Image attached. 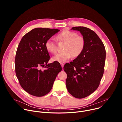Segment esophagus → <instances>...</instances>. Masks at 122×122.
Listing matches in <instances>:
<instances>
[{
    "label": "esophagus",
    "mask_w": 122,
    "mask_h": 122,
    "mask_svg": "<svg viewBox=\"0 0 122 122\" xmlns=\"http://www.w3.org/2000/svg\"><path fill=\"white\" fill-rule=\"evenodd\" d=\"M61 66H62V67L63 68V66H64V64L63 63H61Z\"/></svg>",
    "instance_id": "obj_1"
}]
</instances>
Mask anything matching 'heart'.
I'll return each mask as SVG.
<instances>
[{"instance_id":"heart-1","label":"heart","mask_w":122,"mask_h":122,"mask_svg":"<svg viewBox=\"0 0 122 122\" xmlns=\"http://www.w3.org/2000/svg\"><path fill=\"white\" fill-rule=\"evenodd\" d=\"M57 39L66 43L62 53H58L52 58V60L63 63L71 57H78L83 51L85 45L84 38L78 35V34L68 30H64L57 36ZM45 48L48 51L55 54L57 51V45L55 41L51 39L48 40L45 42Z\"/></svg>"}]
</instances>
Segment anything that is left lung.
Here are the masks:
<instances>
[{"mask_svg": "<svg viewBox=\"0 0 122 122\" xmlns=\"http://www.w3.org/2000/svg\"><path fill=\"white\" fill-rule=\"evenodd\" d=\"M71 29L81 32L85 45L78 57L64 66L67 74L66 85L72 96L83 98L93 93L99 85L104 71L106 50L100 39L92 30L84 26L73 27Z\"/></svg>", "mask_w": 122, "mask_h": 122, "instance_id": "8db88e82", "label": "left lung"}]
</instances>
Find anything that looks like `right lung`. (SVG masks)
<instances>
[{"label": "right lung", "instance_id": "add662e5", "mask_svg": "<svg viewBox=\"0 0 122 122\" xmlns=\"http://www.w3.org/2000/svg\"><path fill=\"white\" fill-rule=\"evenodd\" d=\"M59 31L34 28L24 36L17 48L16 75L23 89L32 96L40 97L50 92L57 74L62 71L59 63L47 64L50 56L45 46L46 41ZM42 67L44 69L41 70Z\"/></svg>", "mask_w": 122, "mask_h": 122}]
</instances>
